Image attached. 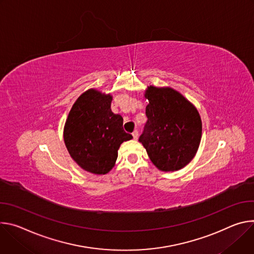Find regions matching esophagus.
<instances>
[{
  "instance_id": "esophagus-1",
  "label": "esophagus",
  "mask_w": 254,
  "mask_h": 254,
  "mask_svg": "<svg viewBox=\"0 0 254 254\" xmlns=\"http://www.w3.org/2000/svg\"><path fill=\"white\" fill-rule=\"evenodd\" d=\"M138 131L137 130H134L133 132H132V136H133V138H134V140H137L138 139Z\"/></svg>"
}]
</instances>
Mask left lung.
<instances>
[{"instance_id": "obj_1", "label": "left lung", "mask_w": 254, "mask_h": 254, "mask_svg": "<svg viewBox=\"0 0 254 254\" xmlns=\"http://www.w3.org/2000/svg\"><path fill=\"white\" fill-rule=\"evenodd\" d=\"M147 122L139 141L152 163L160 171L174 172L185 167L199 148L202 121L196 109L171 88L148 87Z\"/></svg>"}]
</instances>
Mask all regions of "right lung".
<instances>
[{
	"label": "right lung",
	"instance_id": "1",
	"mask_svg": "<svg viewBox=\"0 0 254 254\" xmlns=\"http://www.w3.org/2000/svg\"><path fill=\"white\" fill-rule=\"evenodd\" d=\"M112 97L89 90L73 104L64 126V143L72 159L95 175L115 165L118 149L132 135L123 130V118L111 111Z\"/></svg>",
	"mask_w": 254,
	"mask_h": 254
}]
</instances>
